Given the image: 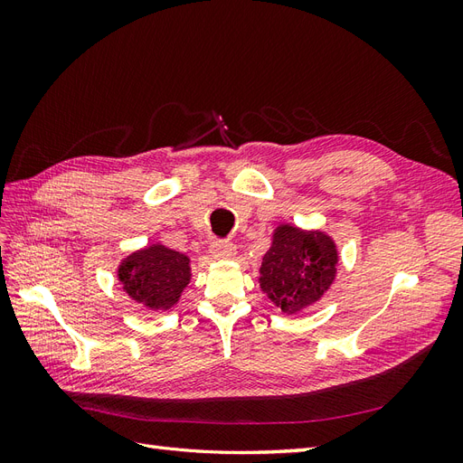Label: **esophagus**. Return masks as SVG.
<instances>
[{
    "instance_id": "esophagus-1",
    "label": "esophagus",
    "mask_w": 463,
    "mask_h": 463,
    "mask_svg": "<svg viewBox=\"0 0 463 463\" xmlns=\"http://www.w3.org/2000/svg\"><path fill=\"white\" fill-rule=\"evenodd\" d=\"M210 253H213L214 259H232L235 257V245L232 241L214 240L210 243Z\"/></svg>"
}]
</instances>
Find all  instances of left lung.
Masks as SVG:
<instances>
[{
    "label": "left lung",
    "instance_id": "obj_1",
    "mask_svg": "<svg viewBox=\"0 0 463 463\" xmlns=\"http://www.w3.org/2000/svg\"><path fill=\"white\" fill-rule=\"evenodd\" d=\"M335 264L338 250L328 235L279 226L260 264V288L284 313H298L330 288Z\"/></svg>",
    "mask_w": 463,
    "mask_h": 463
}]
</instances>
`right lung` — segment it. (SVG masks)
<instances>
[{"label":"right lung","instance_id":"add662e5","mask_svg":"<svg viewBox=\"0 0 463 463\" xmlns=\"http://www.w3.org/2000/svg\"><path fill=\"white\" fill-rule=\"evenodd\" d=\"M123 289L148 309H170L189 284V259L164 245H150L129 255L119 266Z\"/></svg>","mask_w":463,"mask_h":463}]
</instances>
